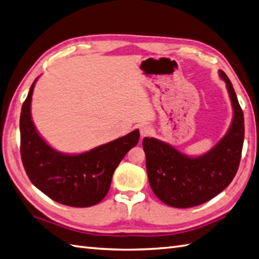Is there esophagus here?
<instances>
[{"instance_id":"1","label":"esophagus","mask_w":259,"mask_h":259,"mask_svg":"<svg viewBox=\"0 0 259 259\" xmlns=\"http://www.w3.org/2000/svg\"><path fill=\"white\" fill-rule=\"evenodd\" d=\"M150 132H151V129H150L149 125H147V124L140 125V135H141V138H144V137L149 136Z\"/></svg>"}]
</instances>
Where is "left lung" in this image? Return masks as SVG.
I'll return each mask as SVG.
<instances>
[{"label": "left lung", "instance_id": "8db88e82", "mask_svg": "<svg viewBox=\"0 0 259 259\" xmlns=\"http://www.w3.org/2000/svg\"><path fill=\"white\" fill-rule=\"evenodd\" d=\"M234 110L227 134L205 154L191 158L154 138H143L149 183L159 200L172 207H193L212 200L233 181L244 143V115L235 90L223 70Z\"/></svg>", "mask_w": 259, "mask_h": 259}]
</instances>
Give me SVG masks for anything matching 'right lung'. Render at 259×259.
<instances>
[{
	"label": "right lung",
	"instance_id": "obj_1",
	"mask_svg": "<svg viewBox=\"0 0 259 259\" xmlns=\"http://www.w3.org/2000/svg\"><path fill=\"white\" fill-rule=\"evenodd\" d=\"M33 85L23 102L21 158L31 182L45 195L64 205L88 207L109 191L116 167L139 141V130L80 154H65L48 146L32 121Z\"/></svg>",
	"mask_w": 259,
	"mask_h": 259
}]
</instances>
